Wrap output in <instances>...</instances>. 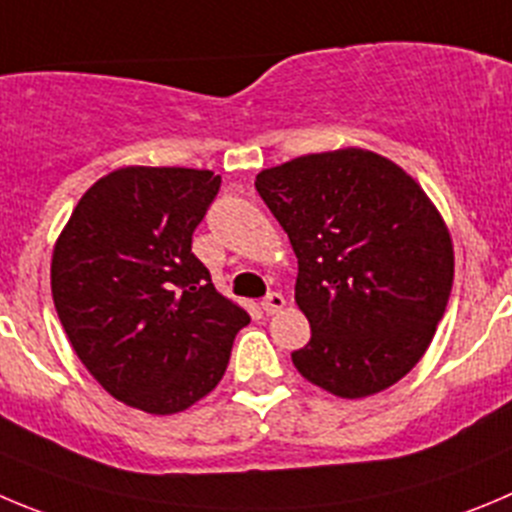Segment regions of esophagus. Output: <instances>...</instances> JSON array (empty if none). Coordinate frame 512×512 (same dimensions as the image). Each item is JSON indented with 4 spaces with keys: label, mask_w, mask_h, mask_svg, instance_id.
Here are the masks:
<instances>
[{
    "label": "esophagus",
    "mask_w": 512,
    "mask_h": 512,
    "mask_svg": "<svg viewBox=\"0 0 512 512\" xmlns=\"http://www.w3.org/2000/svg\"><path fill=\"white\" fill-rule=\"evenodd\" d=\"M260 305L267 315H272V313H278V310L285 308V298L280 293H267L265 298H262Z\"/></svg>",
    "instance_id": "esophagus-1"
}]
</instances>
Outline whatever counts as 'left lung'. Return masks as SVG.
Masks as SVG:
<instances>
[{
    "label": "left lung",
    "instance_id": "obj_1",
    "mask_svg": "<svg viewBox=\"0 0 512 512\" xmlns=\"http://www.w3.org/2000/svg\"><path fill=\"white\" fill-rule=\"evenodd\" d=\"M255 189L298 257L295 303L310 341L293 364L341 399L394 386L442 321L455 252L422 186L366 148L308 154L257 174Z\"/></svg>",
    "mask_w": 512,
    "mask_h": 512
}]
</instances>
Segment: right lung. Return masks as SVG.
I'll return each instance as SVG.
<instances>
[{"mask_svg": "<svg viewBox=\"0 0 512 512\" xmlns=\"http://www.w3.org/2000/svg\"><path fill=\"white\" fill-rule=\"evenodd\" d=\"M222 176L126 166L95 181L52 252V300L93 379L148 414H176L222 381L250 323L217 293L191 234Z\"/></svg>", "mask_w": 512, "mask_h": 512, "instance_id": "add662e5", "label": "right lung"}]
</instances>
